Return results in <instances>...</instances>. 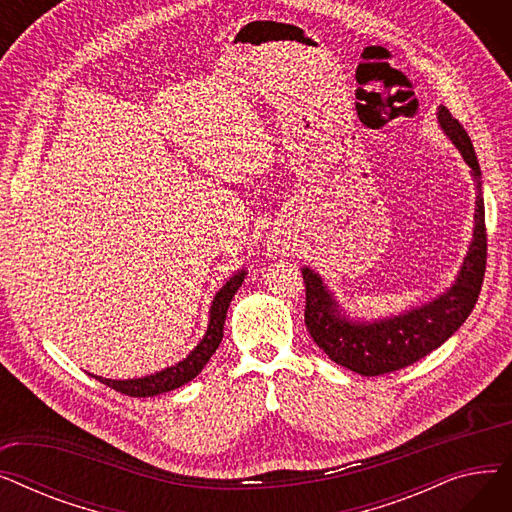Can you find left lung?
<instances>
[{"instance_id": "8db88e82", "label": "left lung", "mask_w": 512, "mask_h": 512, "mask_svg": "<svg viewBox=\"0 0 512 512\" xmlns=\"http://www.w3.org/2000/svg\"><path fill=\"white\" fill-rule=\"evenodd\" d=\"M438 120L450 141L459 147L463 159L473 172L477 186L475 232L467 259L454 286L440 299L411 313L398 315L380 324H353L336 311L332 294L321 284L319 276L311 270H303L305 280V326L334 363L357 371L361 375H384L413 365L427 353H432L446 342L473 311L481 292L483 276H486L488 259V232L486 209L481 197V172L473 143L461 122L442 105Z\"/></svg>"}]
</instances>
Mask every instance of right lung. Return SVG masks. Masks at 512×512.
Masks as SVG:
<instances>
[{
  "instance_id": "add662e5",
  "label": "right lung",
  "mask_w": 512,
  "mask_h": 512,
  "mask_svg": "<svg viewBox=\"0 0 512 512\" xmlns=\"http://www.w3.org/2000/svg\"><path fill=\"white\" fill-rule=\"evenodd\" d=\"M242 280H245V272H240L236 276H232L226 286L215 294L213 305H211V319H209V328L203 336V340L199 342V346L195 351L188 355L184 361H180L174 367H168L164 371H159L155 375H147V378H139V380H105V378H97L101 384L114 388L120 394L126 396H137V398H145V396H155L161 392H170L176 390L180 386H184L186 382H191L193 378L201 373V369L207 365V361L211 359V355L215 353V348L220 346L222 336H224V321H226V313L230 307V301L234 297V292L240 288Z\"/></svg>"
}]
</instances>
